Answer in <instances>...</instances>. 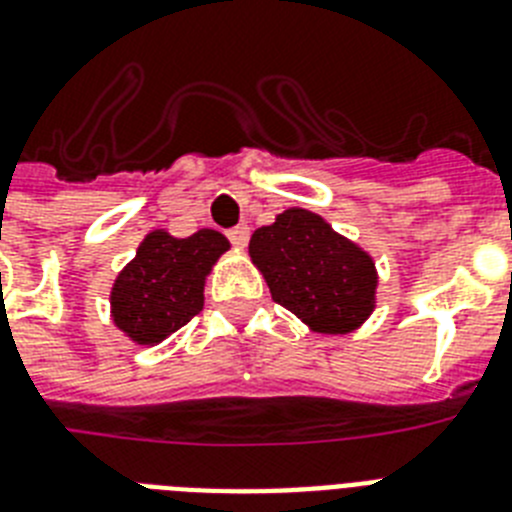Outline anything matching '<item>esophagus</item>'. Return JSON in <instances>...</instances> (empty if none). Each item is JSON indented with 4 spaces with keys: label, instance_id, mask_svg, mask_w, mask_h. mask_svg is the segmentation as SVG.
<instances>
[{
    "label": "esophagus",
    "instance_id": "1",
    "mask_svg": "<svg viewBox=\"0 0 512 512\" xmlns=\"http://www.w3.org/2000/svg\"><path fill=\"white\" fill-rule=\"evenodd\" d=\"M229 242L234 244V247H247V242H249V226H234V229H229Z\"/></svg>",
    "mask_w": 512,
    "mask_h": 512
}]
</instances>
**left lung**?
I'll list each match as a JSON object with an SVG mask.
<instances>
[{
  "label": "left lung",
  "mask_w": 512,
  "mask_h": 512,
  "mask_svg": "<svg viewBox=\"0 0 512 512\" xmlns=\"http://www.w3.org/2000/svg\"><path fill=\"white\" fill-rule=\"evenodd\" d=\"M249 257L268 281L273 302L317 333H351L375 309L372 257L317 213L283 210L276 223L252 234Z\"/></svg>",
  "instance_id": "obj_1"
}]
</instances>
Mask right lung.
I'll list each match as a JSON object with an SVG mask.
<instances>
[{
	"label": "right lung",
	"mask_w": 512,
	"mask_h": 512,
	"mask_svg": "<svg viewBox=\"0 0 512 512\" xmlns=\"http://www.w3.org/2000/svg\"><path fill=\"white\" fill-rule=\"evenodd\" d=\"M229 249V239L200 229L187 239L150 231L111 289V317L140 346H153L203 309L205 276Z\"/></svg>",
	"instance_id": "1"
}]
</instances>
